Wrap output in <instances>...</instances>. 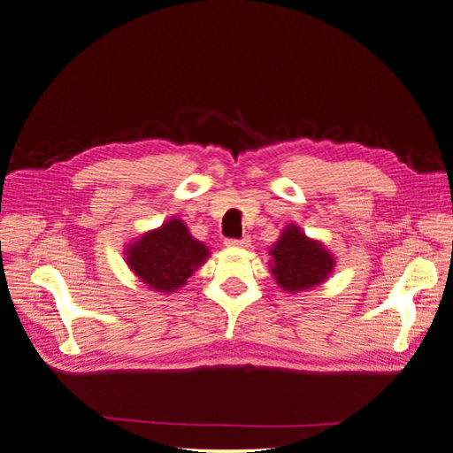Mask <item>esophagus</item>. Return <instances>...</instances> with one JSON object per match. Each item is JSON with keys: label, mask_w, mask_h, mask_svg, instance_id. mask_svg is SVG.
<instances>
[{"label": "esophagus", "mask_w": 453, "mask_h": 453, "mask_svg": "<svg viewBox=\"0 0 453 453\" xmlns=\"http://www.w3.org/2000/svg\"><path fill=\"white\" fill-rule=\"evenodd\" d=\"M250 242V235H243L240 240H226V245H229V248H248Z\"/></svg>", "instance_id": "obj_1"}]
</instances>
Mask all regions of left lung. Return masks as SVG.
Returning a JSON list of instances; mask_svg holds the SVG:
<instances>
[{"label": "left lung", "mask_w": 453, "mask_h": 453, "mask_svg": "<svg viewBox=\"0 0 453 453\" xmlns=\"http://www.w3.org/2000/svg\"><path fill=\"white\" fill-rule=\"evenodd\" d=\"M272 273L275 281L286 291L310 289L324 281L334 270V257L324 250V245L305 237L297 226H288L272 254Z\"/></svg>", "instance_id": "obj_1"}]
</instances>
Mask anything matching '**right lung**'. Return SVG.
Masks as SVG:
<instances>
[{"instance_id": "add662e5", "label": "right lung", "mask_w": 453, "mask_h": 453, "mask_svg": "<svg viewBox=\"0 0 453 453\" xmlns=\"http://www.w3.org/2000/svg\"><path fill=\"white\" fill-rule=\"evenodd\" d=\"M126 256L137 278L151 289L170 294L188 281L210 251L189 235L180 219H170L129 245Z\"/></svg>"}]
</instances>
